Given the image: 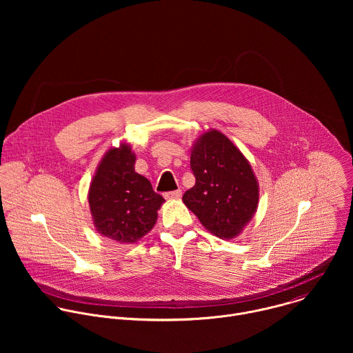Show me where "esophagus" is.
I'll use <instances>...</instances> for the list:
<instances>
[{
    "label": "esophagus",
    "mask_w": 353,
    "mask_h": 353,
    "mask_svg": "<svg viewBox=\"0 0 353 353\" xmlns=\"http://www.w3.org/2000/svg\"><path fill=\"white\" fill-rule=\"evenodd\" d=\"M181 196V190H176V191H170L165 194L166 199H179Z\"/></svg>",
    "instance_id": "34e87169"
}]
</instances>
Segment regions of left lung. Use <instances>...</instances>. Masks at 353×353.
<instances>
[{"instance_id": "obj_1", "label": "left lung", "mask_w": 353, "mask_h": 353, "mask_svg": "<svg viewBox=\"0 0 353 353\" xmlns=\"http://www.w3.org/2000/svg\"><path fill=\"white\" fill-rule=\"evenodd\" d=\"M195 184L183 203L203 226L223 240L240 236L260 203V185L247 158L221 131L208 130L191 146Z\"/></svg>"}]
</instances>
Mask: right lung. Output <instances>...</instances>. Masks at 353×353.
<instances>
[{"instance_id":"obj_1","label":"right lung","mask_w":353,"mask_h":353,"mask_svg":"<svg viewBox=\"0 0 353 353\" xmlns=\"http://www.w3.org/2000/svg\"><path fill=\"white\" fill-rule=\"evenodd\" d=\"M135 152L121 141L106 150L92 177L88 203L97 233L119 243L132 244L152 230L165 198L150 181L135 172Z\"/></svg>"}]
</instances>
